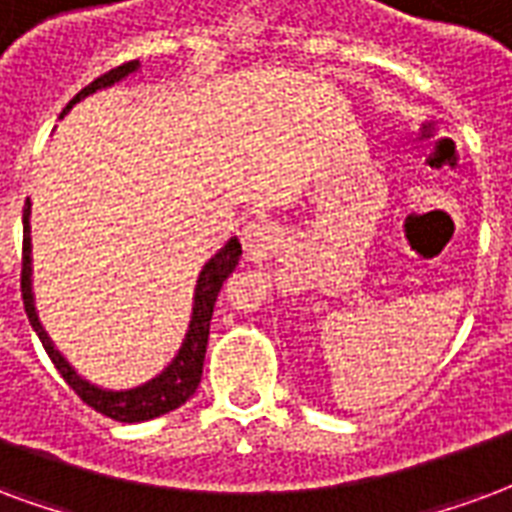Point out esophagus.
<instances>
[{
	"label": "esophagus",
	"instance_id": "1",
	"mask_svg": "<svg viewBox=\"0 0 512 512\" xmlns=\"http://www.w3.org/2000/svg\"><path fill=\"white\" fill-rule=\"evenodd\" d=\"M242 240H245V248L248 251H259L264 240H267V226L261 220H251L245 231H242Z\"/></svg>",
	"mask_w": 512,
	"mask_h": 512
}]
</instances>
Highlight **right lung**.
Wrapping results in <instances>:
<instances>
[{"label":"right lung","instance_id":"right-lung-1","mask_svg":"<svg viewBox=\"0 0 512 512\" xmlns=\"http://www.w3.org/2000/svg\"><path fill=\"white\" fill-rule=\"evenodd\" d=\"M138 67L136 59L130 62H122L114 70H108L100 78H95L89 87H84L78 92L76 98L67 103V108L62 114H67L70 108L76 106L78 100L92 95L95 89L111 87L114 81L125 78L128 73H133ZM242 248L240 242L231 240L226 248L220 253H215L204 270L199 275V286H196V308H193V322H190L188 338L182 343V349L174 357V363L163 371L160 376H155L152 382L141 384L136 390H122V393H111V390H100L95 384L84 382L78 379L76 371L65 363V357L51 346L48 335L43 333V327L37 322L35 305H32V289H29V201L24 207V251H21V297H24V308L26 316H29V324L35 327L37 338L43 343V349L51 357V363L57 365V371L62 374L76 395L84 401L87 406H92L95 412L106 414L111 420L117 423H144V420H152V417H160V414L171 412L188 401L190 395L196 393V387L201 382V371H204V354H207V338H210V319H212V308H215V300H218V292L223 281L229 278L234 267L240 264Z\"/></svg>","mask_w":512,"mask_h":512}]
</instances>
